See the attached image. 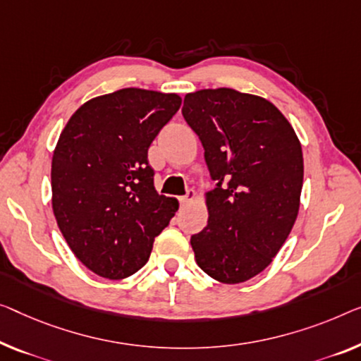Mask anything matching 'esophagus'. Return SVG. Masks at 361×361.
I'll use <instances>...</instances> for the list:
<instances>
[{
	"label": "esophagus",
	"instance_id": "34e87169",
	"mask_svg": "<svg viewBox=\"0 0 361 361\" xmlns=\"http://www.w3.org/2000/svg\"><path fill=\"white\" fill-rule=\"evenodd\" d=\"M195 199H196V191L195 190H190L185 196L180 197V204H181V206H186V204H190L191 201H195Z\"/></svg>",
	"mask_w": 361,
	"mask_h": 361
}]
</instances>
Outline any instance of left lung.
Masks as SVG:
<instances>
[{
    "instance_id": "8db88e82",
    "label": "left lung",
    "mask_w": 361,
    "mask_h": 361,
    "mask_svg": "<svg viewBox=\"0 0 361 361\" xmlns=\"http://www.w3.org/2000/svg\"><path fill=\"white\" fill-rule=\"evenodd\" d=\"M183 116L199 136L211 178L207 227L191 236L197 266L222 283L264 271L292 232L303 154L276 105L235 89L188 94Z\"/></svg>"
}]
</instances>
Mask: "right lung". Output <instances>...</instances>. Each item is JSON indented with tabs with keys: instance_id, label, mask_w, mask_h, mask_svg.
<instances>
[{
	"instance_id": "right-lung-1",
	"label": "right lung",
	"mask_w": 361,
	"mask_h": 361,
	"mask_svg": "<svg viewBox=\"0 0 361 361\" xmlns=\"http://www.w3.org/2000/svg\"><path fill=\"white\" fill-rule=\"evenodd\" d=\"M181 105L180 95L128 87L74 111L51 160V206L82 264L125 279L146 264L155 236L178 211L159 195L147 150Z\"/></svg>"
}]
</instances>
